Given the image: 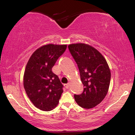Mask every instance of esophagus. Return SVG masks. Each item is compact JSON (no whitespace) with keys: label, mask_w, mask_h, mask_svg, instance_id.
Wrapping results in <instances>:
<instances>
[{"label":"esophagus","mask_w":135,"mask_h":135,"mask_svg":"<svg viewBox=\"0 0 135 135\" xmlns=\"http://www.w3.org/2000/svg\"><path fill=\"white\" fill-rule=\"evenodd\" d=\"M69 85H70L69 83H67V84H65L64 86H65L66 89H68V88H69Z\"/></svg>","instance_id":"34e87169"}]
</instances>
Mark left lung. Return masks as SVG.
Returning a JSON list of instances; mask_svg holds the SVG:
<instances>
[{"mask_svg":"<svg viewBox=\"0 0 135 135\" xmlns=\"http://www.w3.org/2000/svg\"><path fill=\"white\" fill-rule=\"evenodd\" d=\"M68 49L78 66L84 85L80 95H74L77 104L82 108H92L100 104L108 92L111 72L100 52L84 43L68 45Z\"/></svg>","mask_w":135,"mask_h":135,"instance_id":"obj_1","label":"left lung"}]
</instances>
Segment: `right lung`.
<instances>
[{"label": "right lung", "instance_id": "add662e5", "mask_svg": "<svg viewBox=\"0 0 135 135\" xmlns=\"http://www.w3.org/2000/svg\"><path fill=\"white\" fill-rule=\"evenodd\" d=\"M66 49V45H44L32 54L27 64L25 90L34 105L42 111L55 108L63 92L62 84L52 68Z\"/></svg>", "mask_w": 135, "mask_h": 135}]
</instances>
